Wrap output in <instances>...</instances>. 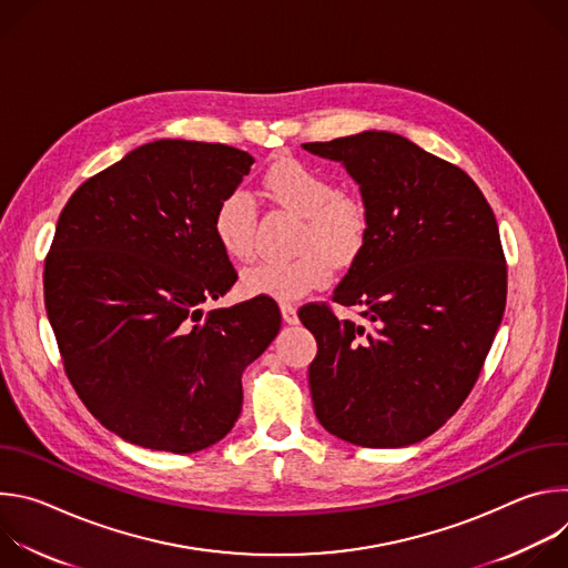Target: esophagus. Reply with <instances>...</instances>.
Masks as SVG:
<instances>
[{
  "mask_svg": "<svg viewBox=\"0 0 568 568\" xmlns=\"http://www.w3.org/2000/svg\"><path fill=\"white\" fill-rule=\"evenodd\" d=\"M281 314H283V321L290 323V326H294V323H298V314H296V307H294V305L283 303V305H281Z\"/></svg>",
  "mask_w": 568,
  "mask_h": 568,
  "instance_id": "1",
  "label": "esophagus"
}]
</instances>
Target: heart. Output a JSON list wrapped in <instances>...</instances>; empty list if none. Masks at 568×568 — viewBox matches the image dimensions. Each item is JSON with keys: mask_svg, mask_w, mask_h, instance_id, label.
<instances>
[{"mask_svg": "<svg viewBox=\"0 0 568 568\" xmlns=\"http://www.w3.org/2000/svg\"><path fill=\"white\" fill-rule=\"evenodd\" d=\"M270 193L303 217L296 250L290 261H263L242 272V292L278 301L301 298L331 278V263H346L357 256L366 240V209L346 195L318 171L287 159L265 175ZM256 200L245 189L229 191L215 213L213 233L220 247L235 261L256 254Z\"/></svg>", "mask_w": 568, "mask_h": 568, "instance_id": "b5f03b06", "label": "heart"}]
</instances>
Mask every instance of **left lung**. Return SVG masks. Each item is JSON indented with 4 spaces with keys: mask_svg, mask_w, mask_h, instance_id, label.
I'll return each mask as SVG.
<instances>
[{
    "mask_svg": "<svg viewBox=\"0 0 568 568\" xmlns=\"http://www.w3.org/2000/svg\"><path fill=\"white\" fill-rule=\"evenodd\" d=\"M339 161L368 217L333 301L298 316L316 339L307 379L323 429L362 447H407L440 429L469 395L506 310L508 272L495 213L467 173L393 132L303 143Z\"/></svg>",
    "mask_w": 568,
    "mask_h": 568,
    "instance_id": "obj_1",
    "label": "left lung"
}]
</instances>
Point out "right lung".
<instances>
[{
    "label": "right lung",
    "instance_id": "1",
    "mask_svg": "<svg viewBox=\"0 0 568 568\" xmlns=\"http://www.w3.org/2000/svg\"><path fill=\"white\" fill-rule=\"evenodd\" d=\"M254 156L159 139L80 184L44 261V305L64 373L123 440L193 454L222 440L242 373L281 331L272 298L204 312L237 274L213 233Z\"/></svg>",
    "mask_w": 568,
    "mask_h": 568
}]
</instances>
